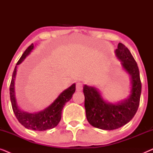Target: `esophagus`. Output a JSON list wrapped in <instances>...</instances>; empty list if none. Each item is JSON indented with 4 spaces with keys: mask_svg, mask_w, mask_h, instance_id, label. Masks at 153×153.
Here are the masks:
<instances>
[{
    "mask_svg": "<svg viewBox=\"0 0 153 153\" xmlns=\"http://www.w3.org/2000/svg\"><path fill=\"white\" fill-rule=\"evenodd\" d=\"M76 89L77 91H81L83 89V83L81 82H76Z\"/></svg>",
    "mask_w": 153,
    "mask_h": 153,
    "instance_id": "esophagus-1",
    "label": "esophagus"
}]
</instances>
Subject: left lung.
<instances>
[{"instance_id":"obj_1","label":"left lung","mask_w":153,"mask_h":153,"mask_svg":"<svg viewBox=\"0 0 153 153\" xmlns=\"http://www.w3.org/2000/svg\"><path fill=\"white\" fill-rule=\"evenodd\" d=\"M123 68L131 79L130 95L116 104L106 102L97 88L84 85L85 109L86 118L92 126L104 130L118 129L128 123L137 113L141 93V82L137 62L129 50L119 43L115 51Z\"/></svg>"}]
</instances>
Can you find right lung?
I'll use <instances>...</instances> for the list:
<instances>
[{
  "mask_svg": "<svg viewBox=\"0 0 153 153\" xmlns=\"http://www.w3.org/2000/svg\"><path fill=\"white\" fill-rule=\"evenodd\" d=\"M33 49H34V45L31 44L22 54V57L19 60L14 68L10 86V100L15 116L23 126L27 129L35 131H45L53 128L59 123L61 119L62 108L65 105V103L70 101L72 97L73 94L74 93L76 90V84L73 83L70 87L62 91L51 105L41 111L28 113L21 109L16 102L15 89H14L16 70H17V66L24 61L25 58L30 53Z\"/></svg>",
  "mask_w": 153,
  "mask_h": 153,
  "instance_id": "obj_1",
  "label": "right lung"
}]
</instances>
